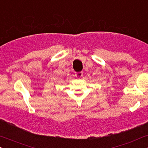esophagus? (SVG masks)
<instances>
[{
    "label": "esophagus",
    "mask_w": 148,
    "mask_h": 148,
    "mask_svg": "<svg viewBox=\"0 0 148 148\" xmlns=\"http://www.w3.org/2000/svg\"><path fill=\"white\" fill-rule=\"evenodd\" d=\"M82 76H83V72H76V74H75V76L78 78H80Z\"/></svg>",
    "instance_id": "esophagus-1"
}]
</instances>
